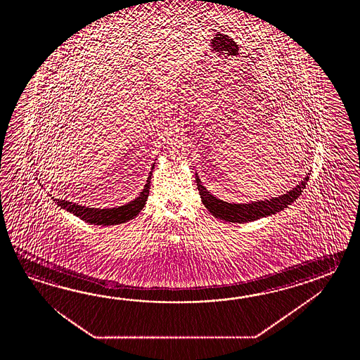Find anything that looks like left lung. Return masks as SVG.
<instances>
[{
    "instance_id": "8db88e82",
    "label": "left lung",
    "mask_w": 360,
    "mask_h": 360,
    "mask_svg": "<svg viewBox=\"0 0 360 360\" xmlns=\"http://www.w3.org/2000/svg\"><path fill=\"white\" fill-rule=\"evenodd\" d=\"M309 175L310 174H307L304 177V180H301V183L297 184L293 189L284 193L279 197L256 200L250 203H229L222 199L216 198L214 194H211L210 191H207L206 188L202 185V181L199 180L198 176H195V179H197V186H198L199 195L202 198V203L211 214H214V217L225 221L243 224V222L255 221L261 217H266L283 211L284 208H287L301 195L309 180Z\"/></svg>"
}]
</instances>
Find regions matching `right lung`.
<instances>
[{"mask_svg":"<svg viewBox=\"0 0 360 360\" xmlns=\"http://www.w3.org/2000/svg\"><path fill=\"white\" fill-rule=\"evenodd\" d=\"M154 169V165L152 169ZM150 179H152V171L149 172V176L144 185V189L140 191L139 197L132 199L129 203L120 207H112V208H94V207L81 206L73 202H69L65 199L55 198V203L60 208L67 210L70 214H76L81 220L94 224V225H103V226H109V225H118L123 222L130 221L134 217L138 216L139 212L144 208L146 203V199L149 195V189H150Z\"/></svg>","mask_w":360,"mask_h":360,"instance_id":"right-lung-1","label":"right lung"}]
</instances>
